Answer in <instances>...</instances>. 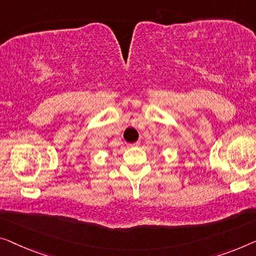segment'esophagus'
I'll return each instance as SVG.
<instances>
[{
  "instance_id": "34e87169",
  "label": "esophagus",
  "mask_w": 256,
  "mask_h": 256,
  "mask_svg": "<svg viewBox=\"0 0 256 256\" xmlns=\"http://www.w3.org/2000/svg\"><path fill=\"white\" fill-rule=\"evenodd\" d=\"M139 144H140V141H136V142L131 144H130V146H131V147H136V146H139Z\"/></svg>"
}]
</instances>
